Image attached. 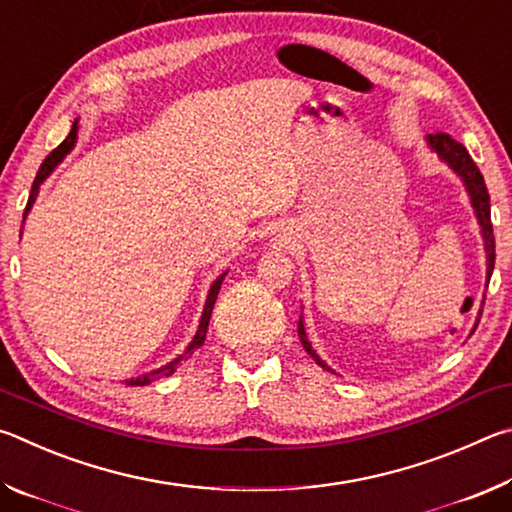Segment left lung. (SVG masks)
Here are the masks:
<instances>
[{
    "label": "left lung",
    "instance_id": "obj_1",
    "mask_svg": "<svg viewBox=\"0 0 512 512\" xmlns=\"http://www.w3.org/2000/svg\"><path fill=\"white\" fill-rule=\"evenodd\" d=\"M427 144L429 149L438 155L440 160H443L449 169H452L458 178L463 180L465 185V192L470 196V203H472V210L476 216V223H479L481 228V239H483V250H485V282H490V275H492V268H495V235H492V221H490V194H488V187H485V180L481 176L479 167H476L474 160L470 158V153H467L465 146L461 142L452 140V137L445 135V133H436V135H427ZM488 287V284H485ZM483 302L481 300V309H479V318H481V311H483ZM479 318H476V323L472 327V334L476 325H479ZM298 336H300V343L305 352L309 354L311 359H314L320 368L327 370V372H334L332 368L327 366V363L318 357L316 350L311 348V343L307 339V332H305V323H302V316L298 320ZM336 375V372H334Z\"/></svg>",
    "mask_w": 512,
    "mask_h": 512
}]
</instances>
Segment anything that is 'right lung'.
I'll use <instances>...</instances> for the list:
<instances>
[{
    "label": "right lung",
    "mask_w": 512,
    "mask_h": 512,
    "mask_svg": "<svg viewBox=\"0 0 512 512\" xmlns=\"http://www.w3.org/2000/svg\"><path fill=\"white\" fill-rule=\"evenodd\" d=\"M76 140H79V119H74L72 131H69V135L65 137L63 142H60V144L56 146L54 151H51V153L47 155L45 162L40 164V169H38V173H36V180H33V185H31L29 203H27V210H24V216H22V225H24V221H27V214L31 212L33 203H36V198H38V194H40V185L45 183V180L51 176V173H54V169L58 167V164L65 160V155L74 149V146H76ZM225 275H228V271H225V273H221L219 277H216V280L212 282L210 291H207L205 307H203V314H201V323H198V329H196L194 339H192V343L187 345L185 352H183V354H178V357L173 359V361H169L167 366H162V368H158V370H151V372H144V375H140V377H131V379H126V386H146V384H151V381H155V379L173 375V372H176V368H178V363H180V361H183V359H189V357H192V354H194V350L201 348L203 341H205V334H207V325H210V316H212L214 302H216V296H219V291H221V284H223V277H225Z\"/></svg>",
    "instance_id": "obj_1"
}]
</instances>
